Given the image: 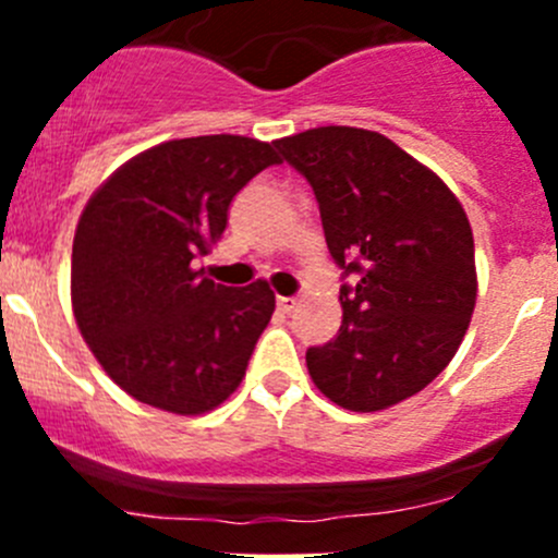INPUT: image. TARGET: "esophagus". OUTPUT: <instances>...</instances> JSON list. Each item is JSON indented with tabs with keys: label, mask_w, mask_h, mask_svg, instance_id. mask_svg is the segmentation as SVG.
Segmentation results:
<instances>
[{
	"label": "esophagus",
	"mask_w": 558,
	"mask_h": 558,
	"mask_svg": "<svg viewBox=\"0 0 558 558\" xmlns=\"http://www.w3.org/2000/svg\"><path fill=\"white\" fill-rule=\"evenodd\" d=\"M296 305H300V302L294 300V296H278V311L283 313V315H291L296 311Z\"/></svg>",
	"instance_id": "1"
}]
</instances>
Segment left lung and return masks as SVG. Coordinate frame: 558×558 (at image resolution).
Instances as JSON below:
<instances>
[{"instance_id": "left-lung-1", "label": "left lung", "mask_w": 558, "mask_h": 558, "mask_svg": "<svg viewBox=\"0 0 558 558\" xmlns=\"http://www.w3.org/2000/svg\"><path fill=\"white\" fill-rule=\"evenodd\" d=\"M313 185L342 286V326L307 351L315 388L378 413L426 388L459 351L477 300L466 213L437 172L378 132L318 126L275 140Z\"/></svg>"}]
</instances>
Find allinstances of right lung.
<instances>
[{"instance_id": "obj_1", "label": "right lung", "mask_w": 558, "mask_h": 558, "mask_svg": "<svg viewBox=\"0 0 558 558\" xmlns=\"http://www.w3.org/2000/svg\"><path fill=\"white\" fill-rule=\"evenodd\" d=\"M269 165H280L275 145L240 134L167 140L123 161L83 207L72 313L112 384L137 402L202 415L243 384L272 289H229L191 262L210 253L229 202Z\"/></svg>"}]
</instances>
